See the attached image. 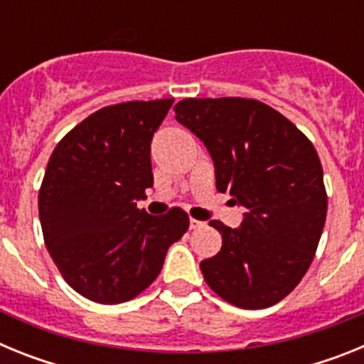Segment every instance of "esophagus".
<instances>
[{"label":"esophagus","instance_id":"1","mask_svg":"<svg viewBox=\"0 0 364 364\" xmlns=\"http://www.w3.org/2000/svg\"><path fill=\"white\" fill-rule=\"evenodd\" d=\"M204 226V222L202 220H197V218H189V228L191 230H198V228Z\"/></svg>","mask_w":364,"mask_h":364}]
</instances>
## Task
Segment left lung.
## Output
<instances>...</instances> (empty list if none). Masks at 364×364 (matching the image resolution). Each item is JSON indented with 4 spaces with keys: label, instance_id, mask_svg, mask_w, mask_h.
Listing matches in <instances>:
<instances>
[{
    "label": "left lung",
    "instance_id": "8db88e82",
    "mask_svg": "<svg viewBox=\"0 0 364 364\" xmlns=\"http://www.w3.org/2000/svg\"><path fill=\"white\" fill-rule=\"evenodd\" d=\"M176 120L200 138L217 189L246 208L237 230L211 220L220 252L200 262L211 290L233 306L277 304L310 268L328 197L319 154L281 112L253 98H186Z\"/></svg>",
    "mask_w": 364,
    "mask_h": 364
}]
</instances>
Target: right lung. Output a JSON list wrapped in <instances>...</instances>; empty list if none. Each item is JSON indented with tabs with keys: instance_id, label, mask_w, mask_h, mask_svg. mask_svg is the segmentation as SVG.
I'll list each match as a JSON object with an SVG mask.
<instances>
[{
	"instance_id": "1",
	"label": "right lung",
	"mask_w": 364,
	"mask_h": 364,
	"mask_svg": "<svg viewBox=\"0 0 364 364\" xmlns=\"http://www.w3.org/2000/svg\"><path fill=\"white\" fill-rule=\"evenodd\" d=\"M173 98L124 102L80 122L54 147L38 210L45 246L74 291L100 304L134 299L189 228L184 210L147 215L151 138Z\"/></svg>"
}]
</instances>
